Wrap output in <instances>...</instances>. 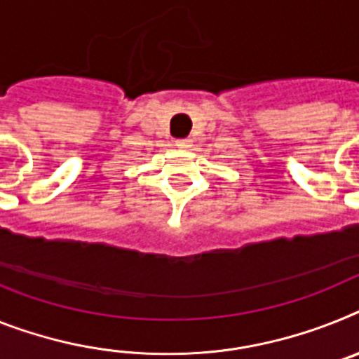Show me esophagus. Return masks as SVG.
I'll use <instances>...</instances> for the list:
<instances>
[{"instance_id": "obj_1", "label": "esophagus", "mask_w": 359, "mask_h": 359, "mask_svg": "<svg viewBox=\"0 0 359 359\" xmlns=\"http://www.w3.org/2000/svg\"><path fill=\"white\" fill-rule=\"evenodd\" d=\"M177 146L180 149H188V147H191V140L189 138H180V140H177Z\"/></svg>"}]
</instances>
